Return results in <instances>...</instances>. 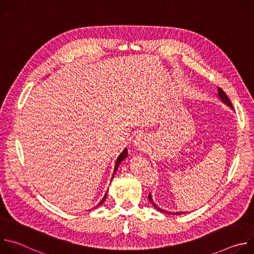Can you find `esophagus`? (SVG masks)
<instances>
[{
  "label": "esophagus",
  "mask_w": 254,
  "mask_h": 254,
  "mask_svg": "<svg viewBox=\"0 0 254 254\" xmlns=\"http://www.w3.org/2000/svg\"><path fill=\"white\" fill-rule=\"evenodd\" d=\"M149 137L148 135H146L144 133H139L138 135H136L133 139V146L135 147V149L140 150V151H144L148 146H149Z\"/></svg>",
  "instance_id": "obj_1"
}]
</instances>
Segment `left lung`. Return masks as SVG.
<instances>
[{"label": "left lung", "instance_id": "left-lung-1", "mask_svg": "<svg viewBox=\"0 0 254 254\" xmlns=\"http://www.w3.org/2000/svg\"><path fill=\"white\" fill-rule=\"evenodd\" d=\"M217 90H218V96H219V99L224 103V104H226L227 106H229L231 110H233V106H232V103H231V101H230V99L227 97V95L225 94V92L221 89V88H217ZM149 201L151 202V204L153 205V207L154 208H156L158 211H160V212H162V213H164V214H169V215H181V214H184V212H171V211H167V210H165V209H162V208H160L155 202H154V200H153V198H152V194H150L149 195Z\"/></svg>", "mask_w": 254, "mask_h": 254}]
</instances>
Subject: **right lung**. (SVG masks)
Listing matches in <instances>:
<instances>
[{
	"mask_svg": "<svg viewBox=\"0 0 254 254\" xmlns=\"http://www.w3.org/2000/svg\"><path fill=\"white\" fill-rule=\"evenodd\" d=\"M127 154H128V153H127V149L126 148V149H125V150H124V151L121 153V155L118 157V160H117V162H116V166H115L114 175H113V177H112V180H113V178H114V176H115L116 172L118 171V168L120 167V164H121V163H122V162H123V161H124V160H125V159L127 157ZM106 197H107V192L105 193V195L103 196V198L101 199V201H100V202H99V203H98V204L95 206V208L99 207V206H100V205H101V204H102V203H103V202L106 200ZM95 208H94V209H95ZM92 209H93V208H92ZM87 211H90V210H87Z\"/></svg>",
	"mask_w": 254,
	"mask_h": 254,
	"instance_id": "1",
	"label": "right lung"
}]
</instances>
